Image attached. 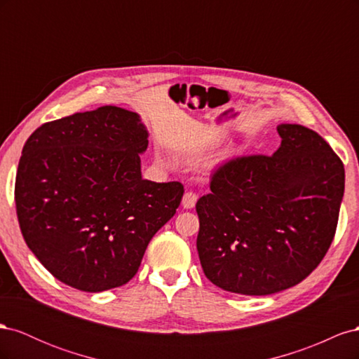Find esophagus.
Segmentation results:
<instances>
[{"instance_id":"esophagus-1","label":"esophagus","mask_w":359,"mask_h":359,"mask_svg":"<svg viewBox=\"0 0 359 359\" xmlns=\"http://www.w3.org/2000/svg\"><path fill=\"white\" fill-rule=\"evenodd\" d=\"M196 202H198V194L196 193H194V191L184 193V196H182V206H184V208L191 210V208H194Z\"/></svg>"}]
</instances>
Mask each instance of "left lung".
I'll use <instances>...</instances> for the list:
<instances>
[{
  "mask_svg": "<svg viewBox=\"0 0 359 359\" xmlns=\"http://www.w3.org/2000/svg\"><path fill=\"white\" fill-rule=\"evenodd\" d=\"M273 156H245L214 172L196 203L198 253L211 283L241 295L298 285L334 240L344 166L320 135L280 124Z\"/></svg>",
  "mask_w": 359,
  "mask_h": 359,
  "instance_id": "left-lung-1",
  "label": "left lung"
}]
</instances>
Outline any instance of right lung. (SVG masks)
<instances>
[{"mask_svg": "<svg viewBox=\"0 0 359 359\" xmlns=\"http://www.w3.org/2000/svg\"><path fill=\"white\" fill-rule=\"evenodd\" d=\"M148 132L136 112L102 106L45 123L24 145L15 202L27 245L74 289L126 285L181 203L178 181L142 178Z\"/></svg>", "mask_w": 359, "mask_h": 359, "instance_id": "add662e5", "label": "right lung"}]
</instances>
